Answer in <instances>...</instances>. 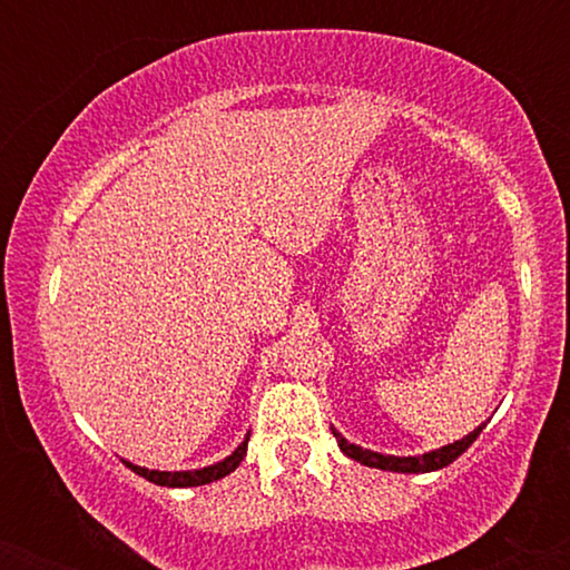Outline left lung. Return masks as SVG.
Wrapping results in <instances>:
<instances>
[{
	"label": "left lung",
	"instance_id": "obj_1",
	"mask_svg": "<svg viewBox=\"0 0 570 570\" xmlns=\"http://www.w3.org/2000/svg\"><path fill=\"white\" fill-rule=\"evenodd\" d=\"M482 429H485V423H482V426H476L472 434H466L463 440H455L453 444H444V448L431 450V453H423V455H383V453H375V450L358 448V444L348 442L343 434H340L337 429H332V434H335L340 450H343V453L348 458H353V461L364 463V466L383 469V472L423 474V472H436V469L450 466V463H453L458 455L466 453L469 444H472L476 436H480Z\"/></svg>",
	"mask_w": 570,
	"mask_h": 570
}]
</instances>
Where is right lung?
I'll return each instance as SVG.
<instances>
[{"instance_id": "1", "label": "right lung", "mask_w": 570, "mask_h": 570, "mask_svg": "<svg viewBox=\"0 0 570 570\" xmlns=\"http://www.w3.org/2000/svg\"><path fill=\"white\" fill-rule=\"evenodd\" d=\"M246 444H248V434H246V440L225 458V461H217V463H212V466H203V469H189V472H158V469H144V466H136V463H130V461H126V466L134 469V472L144 476V480L155 482V485L198 488V485H208V482H217V480H222V476L235 472V469H238V463L244 461Z\"/></svg>"}]
</instances>
